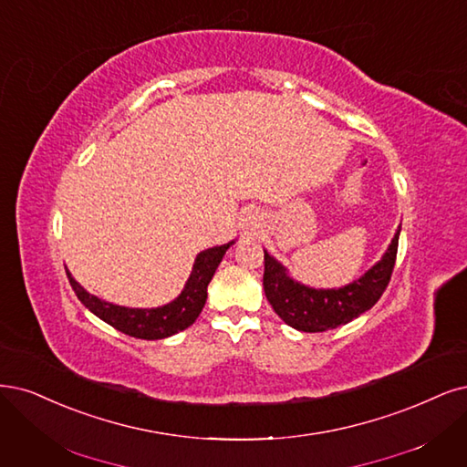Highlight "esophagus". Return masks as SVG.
<instances>
[{"label": "esophagus", "mask_w": 467, "mask_h": 467, "mask_svg": "<svg viewBox=\"0 0 467 467\" xmlns=\"http://www.w3.org/2000/svg\"><path fill=\"white\" fill-rule=\"evenodd\" d=\"M249 222H251V216H249Z\"/></svg>", "instance_id": "34e87169"}]
</instances>
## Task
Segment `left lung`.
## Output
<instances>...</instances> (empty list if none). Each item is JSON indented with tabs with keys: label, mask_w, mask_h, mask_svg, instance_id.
<instances>
[{
	"label": "left lung",
	"mask_w": 467,
	"mask_h": 467,
	"mask_svg": "<svg viewBox=\"0 0 467 467\" xmlns=\"http://www.w3.org/2000/svg\"><path fill=\"white\" fill-rule=\"evenodd\" d=\"M400 226L380 261L342 287H311L289 276L287 268L265 251V294L287 327L299 332H325L351 323L368 311L387 289L398 253Z\"/></svg>",
	"instance_id": "obj_1"
}]
</instances>
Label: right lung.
Returning a JSON list of instances; mask_svg holds the SVG:
<instances>
[{
  "label": "right lung",
  "instance_id": "1",
  "mask_svg": "<svg viewBox=\"0 0 467 467\" xmlns=\"http://www.w3.org/2000/svg\"><path fill=\"white\" fill-rule=\"evenodd\" d=\"M234 244L235 239L230 241V244L201 251L195 263H192V270L182 289V294L173 301L162 305V307L152 309H133L104 301L88 294L87 289L71 276V272L67 268L66 272L78 301L83 303L90 313L102 318L104 323L123 334L140 337V340H162V337H170L195 323L206 303V287L211 284L218 265L223 259V254H226V251Z\"/></svg>",
  "mask_w": 467,
  "mask_h": 467
}]
</instances>
